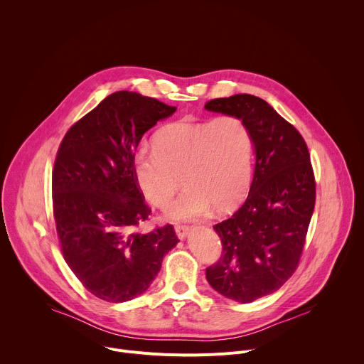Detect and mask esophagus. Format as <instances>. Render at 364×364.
Masks as SVG:
<instances>
[{
  "label": "esophagus",
  "mask_w": 364,
  "mask_h": 364,
  "mask_svg": "<svg viewBox=\"0 0 364 364\" xmlns=\"http://www.w3.org/2000/svg\"><path fill=\"white\" fill-rule=\"evenodd\" d=\"M188 232H190V228L186 226V225H177V226H176V235H177V237H178L180 240L186 239L187 235H188Z\"/></svg>",
  "instance_id": "esophagus-1"
}]
</instances>
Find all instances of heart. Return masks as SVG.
I'll list each match as a JSON object with an SVG mask.
<instances>
[{
  "mask_svg": "<svg viewBox=\"0 0 364 364\" xmlns=\"http://www.w3.org/2000/svg\"><path fill=\"white\" fill-rule=\"evenodd\" d=\"M152 146L134 154L135 183L152 205L163 209L183 178L187 187L167 209L171 220H194L213 207L229 212L250 188L253 139L239 117L168 124L155 132Z\"/></svg>",
  "mask_w": 364,
  "mask_h": 364,
  "instance_id": "heart-1",
  "label": "heart"
}]
</instances>
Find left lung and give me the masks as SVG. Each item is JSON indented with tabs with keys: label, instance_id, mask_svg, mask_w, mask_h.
Listing matches in <instances>:
<instances>
[{
	"label": "left lung",
	"instance_id": "left-lung-1",
	"mask_svg": "<svg viewBox=\"0 0 364 364\" xmlns=\"http://www.w3.org/2000/svg\"><path fill=\"white\" fill-rule=\"evenodd\" d=\"M210 112L247 125L255 173L240 209L213 226L222 240L205 278L223 296L247 304L278 291L295 272L316 205V180L301 134L268 102L247 93L207 102Z\"/></svg>",
	"mask_w": 364,
	"mask_h": 364
}]
</instances>
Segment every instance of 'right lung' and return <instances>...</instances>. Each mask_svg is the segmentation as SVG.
Masks as SVG:
<instances>
[{
	"label": "right lung",
	"mask_w": 364,
	"mask_h": 364,
	"mask_svg": "<svg viewBox=\"0 0 364 364\" xmlns=\"http://www.w3.org/2000/svg\"><path fill=\"white\" fill-rule=\"evenodd\" d=\"M176 109L136 92H115L68 131L58 151L51 190L63 257L103 301L145 292L180 242L171 225L135 232L151 209L132 171L142 135Z\"/></svg>",
	"instance_id": "add662e5"
}]
</instances>
